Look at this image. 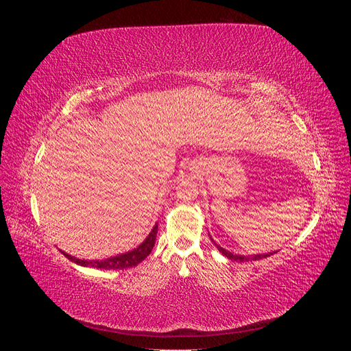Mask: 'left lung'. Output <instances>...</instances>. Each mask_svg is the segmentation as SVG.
<instances>
[{
  "instance_id": "1",
  "label": "left lung",
  "mask_w": 351,
  "mask_h": 351,
  "mask_svg": "<svg viewBox=\"0 0 351 351\" xmlns=\"http://www.w3.org/2000/svg\"><path fill=\"white\" fill-rule=\"evenodd\" d=\"M217 247H218V250H219L222 254H226V256H227L228 259H231V261H237V262L259 261V259H263V258H268V256H271V254H274V253H277V252H274V253H267V254H254V256H240V254H232V253H230V252L224 250V249H222L221 246H218V244H217Z\"/></svg>"
}]
</instances>
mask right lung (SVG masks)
<instances>
[{"mask_svg":"<svg viewBox=\"0 0 351 351\" xmlns=\"http://www.w3.org/2000/svg\"><path fill=\"white\" fill-rule=\"evenodd\" d=\"M156 232H158V226L154 227L151 234L146 237V240L141 244L139 247L132 250V252H127L124 254H119V256H115V258L104 259V261H82V259H76V258L70 256V254H67V253H64V256L74 263L82 265V267H90V268H99V269L132 268V267H136V265H139L143 259H146L147 254L152 252L155 239H156Z\"/></svg>","mask_w":351,"mask_h":351,"instance_id":"right-lung-1","label":"right lung"}]
</instances>
